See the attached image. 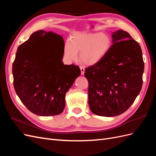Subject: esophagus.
<instances>
[{"instance_id": "34e87169", "label": "esophagus", "mask_w": 156, "mask_h": 156, "mask_svg": "<svg viewBox=\"0 0 156 156\" xmlns=\"http://www.w3.org/2000/svg\"><path fill=\"white\" fill-rule=\"evenodd\" d=\"M80 69H81V75H84V68L83 66H80Z\"/></svg>"}]
</instances>
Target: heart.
Segmentation results:
<instances>
[{
	"mask_svg": "<svg viewBox=\"0 0 156 156\" xmlns=\"http://www.w3.org/2000/svg\"><path fill=\"white\" fill-rule=\"evenodd\" d=\"M112 40L109 34L98 32H78L65 42L64 53L68 60H74L79 52V60L86 65L98 63L111 50Z\"/></svg>",
	"mask_w": 156,
	"mask_h": 156,
	"instance_id": "b5f03b06",
	"label": "heart"
}]
</instances>
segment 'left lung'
Wrapping results in <instances>:
<instances>
[{"label": "left lung", "mask_w": 156, "mask_h": 156, "mask_svg": "<svg viewBox=\"0 0 156 156\" xmlns=\"http://www.w3.org/2000/svg\"><path fill=\"white\" fill-rule=\"evenodd\" d=\"M112 45L100 62L88 67V104L94 114L115 116L126 111L143 85L144 64L139 44L128 32H112Z\"/></svg>", "instance_id": "left-lung-1"}]
</instances>
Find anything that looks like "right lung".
Wrapping results in <instances>:
<instances>
[{"instance_id": "obj_1", "label": "right lung", "mask_w": 156, "mask_h": 156, "mask_svg": "<svg viewBox=\"0 0 156 156\" xmlns=\"http://www.w3.org/2000/svg\"><path fill=\"white\" fill-rule=\"evenodd\" d=\"M51 35L48 41L44 35ZM64 41L60 35L38 30L17 48L12 66L13 86L21 102L39 116L60 114L65 96L81 70L62 62Z\"/></svg>"}]
</instances>
